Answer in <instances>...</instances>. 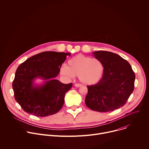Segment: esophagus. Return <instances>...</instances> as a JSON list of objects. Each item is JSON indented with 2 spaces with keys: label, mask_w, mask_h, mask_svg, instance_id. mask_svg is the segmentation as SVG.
Masks as SVG:
<instances>
[{
  "label": "esophagus",
  "mask_w": 149,
  "mask_h": 149,
  "mask_svg": "<svg viewBox=\"0 0 149 149\" xmlns=\"http://www.w3.org/2000/svg\"><path fill=\"white\" fill-rule=\"evenodd\" d=\"M74 86L76 87H81L82 86V84H75Z\"/></svg>",
  "instance_id": "esophagus-1"
}]
</instances>
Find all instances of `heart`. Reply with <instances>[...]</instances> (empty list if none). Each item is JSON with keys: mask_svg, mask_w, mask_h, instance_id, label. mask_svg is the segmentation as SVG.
I'll return each instance as SVG.
<instances>
[{"mask_svg": "<svg viewBox=\"0 0 149 149\" xmlns=\"http://www.w3.org/2000/svg\"><path fill=\"white\" fill-rule=\"evenodd\" d=\"M104 70L103 63L98 58L78 55L68 61L67 66H62L60 72L68 79L78 76L82 82L91 85L98 82L101 79Z\"/></svg>", "mask_w": 149, "mask_h": 149, "instance_id": "1", "label": "heart"}]
</instances>
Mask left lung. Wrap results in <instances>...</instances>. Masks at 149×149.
I'll return each mask as SVG.
<instances>
[{"mask_svg": "<svg viewBox=\"0 0 149 149\" xmlns=\"http://www.w3.org/2000/svg\"><path fill=\"white\" fill-rule=\"evenodd\" d=\"M104 67L101 80L88 86L86 105L98 112H109L125 104L134 88L135 74L130 63L118 55L105 51L93 52Z\"/></svg>", "mask_w": 149, "mask_h": 149, "instance_id": "1", "label": "left lung"}]
</instances>
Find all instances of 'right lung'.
<instances>
[{
	"instance_id": "1",
	"label": "right lung",
	"mask_w": 149,
	"mask_h": 149,
	"mask_svg": "<svg viewBox=\"0 0 149 149\" xmlns=\"http://www.w3.org/2000/svg\"><path fill=\"white\" fill-rule=\"evenodd\" d=\"M68 56L70 53L43 52L28 58L17 67L12 88L15 100L25 112L45 117L61 109L65 94L72 84H63L54 78ZM38 77L47 81L43 86H33V81Z\"/></svg>"
}]
</instances>
